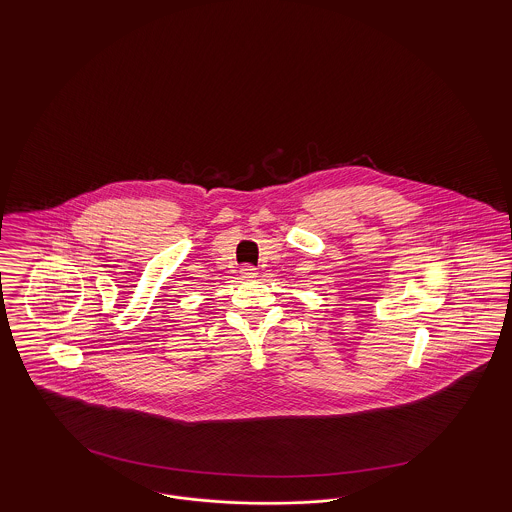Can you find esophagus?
Masks as SVG:
<instances>
[{
  "label": "esophagus",
  "instance_id": "esophagus-1",
  "mask_svg": "<svg viewBox=\"0 0 512 512\" xmlns=\"http://www.w3.org/2000/svg\"><path fill=\"white\" fill-rule=\"evenodd\" d=\"M240 274H242V278L245 280H251V278H257V268L251 267V265H244V267L240 268Z\"/></svg>",
  "mask_w": 512,
  "mask_h": 512
}]
</instances>
